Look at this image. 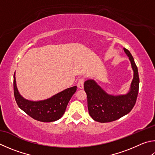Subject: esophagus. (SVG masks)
<instances>
[{
  "label": "esophagus",
  "instance_id": "1",
  "mask_svg": "<svg viewBox=\"0 0 155 155\" xmlns=\"http://www.w3.org/2000/svg\"><path fill=\"white\" fill-rule=\"evenodd\" d=\"M83 85H84V78H81L78 81L77 83V86L79 89H83Z\"/></svg>",
  "mask_w": 155,
  "mask_h": 155
}]
</instances>
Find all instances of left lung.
I'll use <instances>...</instances> for the list:
<instances>
[{"label": "left lung", "mask_w": 155, "mask_h": 155, "mask_svg": "<svg viewBox=\"0 0 155 155\" xmlns=\"http://www.w3.org/2000/svg\"><path fill=\"white\" fill-rule=\"evenodd\" d=\"M124 51L134 70V78L127 94L114 96L107 94L94 81L87 80L84 83L89 114L95 121L108 123L119 119L128 114L136 102L140 83L138 71L131 53L125 48Z\"/></svg>", "instance_id": "left-lung-1"}]
</instances>
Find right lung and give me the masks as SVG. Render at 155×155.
<instances>
[{"mask_svg":"<svg viewBox=\"0 0 155 155\" xmlns=\"http://www.w3.org/2000/svg\"><path fill=\"white\" fill-rule=\"evenodd\" d=\"M13 91L16 103L19 108L32 119L41 122L55 121L63 116L70 98L77 91L74 86L58 93L49 99L33 102L27 100L19 94L13 75Z\"/></svg>","mask_w":155,"mask_h":155,"instance_id":"1","label":"right lung"}]
</instances>
